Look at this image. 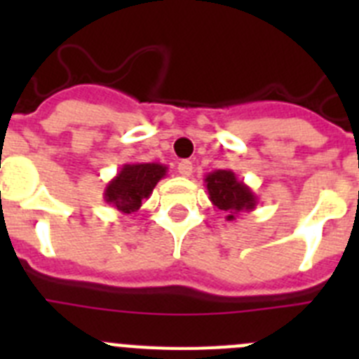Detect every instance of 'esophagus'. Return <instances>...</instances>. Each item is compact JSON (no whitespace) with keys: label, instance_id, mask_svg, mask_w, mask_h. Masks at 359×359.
Masks as SVG:
<instances>
[{"label":"esophagus","instance_id":"esophagus-1","mask_svg":"<svg viewBox=\"0 0 359 359\" xmlns=\"http://www.w3.org/2000/svg\"><path fill=\"white\" fill-rule=\"evenodd\" d=\"M177 172L182 174V176H192V172H194V167H192V161L189 160H182L180 163H177Z\"/></svg>","mask_w":359,"mask_h":359}]
</instances>
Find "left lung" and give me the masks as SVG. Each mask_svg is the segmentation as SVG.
Segmentation results:
<instances>
[{"label":"left lung","instance_id":"8db88e82","mask_svg":"<svg viewBox=\"0 0 359 359\" xmlns=\"http://www.w3.org/2000/svg\"><path fill=\"white\" fill-rule=\"evenodd\" d=\"M205 187L212 205L226 214V221H236L243 212H252L257 207V196L253 190L230 169H217L205 176Z\"/></svg>","mask_w":359,"mask_h":359}]
</instances>
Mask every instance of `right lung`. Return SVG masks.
Masks as SVG:
<instances>
[{"mask_svg":"<svg viewBox=\"0 0 359 359\" xmlns=\"http://www.w3.org/2000/svg\"><path fill=\"white\" fill-rule=\"evenodd\" d=\"M167 176L163 163H126L104 189V201L122 214H131L149 199L161 177Z\"/></svg>","mask_w":359,"mask_h":359,"instance_id":"1","label":"right lung"}]
</instances>
